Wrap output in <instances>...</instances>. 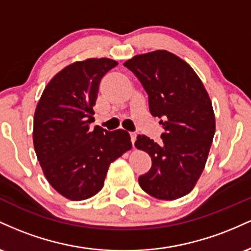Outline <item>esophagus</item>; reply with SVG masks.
<instances>
[{
  "label": "esophagus",
  "instance_id": "esophagus-1",
  "mask_svg": "<svg viewBox=\"0 0 251 251\" xmlns=\"http://www.w3.org/2000/svg\"><path fill=\"white\" fill-rule=\"evenodd\" d=\"M135 140H137V134H135V133H131V142H132V145H133V148H134Z\"/></svg>",
  "mask_w": 251,
  "mask_h": 251
}]
</instances>
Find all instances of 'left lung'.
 I'll return each mask as SVG.
<instances>
[{"instance_id": "8db88e82", "label": "left lung", "mask_w": 251, "mask_h": 251, "mask_svg": "<svg viewBox=\"0 0 251 251\" xmlns=\"http://www.w3.org/2000/svg\"><path fill=\"white\" fill-rule=\"evenodd\" d=\"M140 80L150 112L163 118V143L138 135L135 148L149 153L152 166L139 185L152 197L174 201L191 192L205 168L216 122L211 100L188 62L168 50L139 54L124 63Z\"/></svg>"}]
</instances>
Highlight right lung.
<instances>
[{
	"instance_id": "add662e5",
	"label": "right lung",
	"mask_w": 251,
	"mask_h": 251,
	"mask_svg": "<svg viewBox=\"0 0 251 251\" xmlns=\"http://www.w3.org/2000/svg\"><path fill=\"white\" fill-rule=\"evenodd\" d=\"M117 65L108 57L71 63L51 77L37 102L33 126L37 160L48 183L67 200L97 195L109 164L132 149L124 129L89 128L100 80Z\"/></svg>"
}]
</instances>
